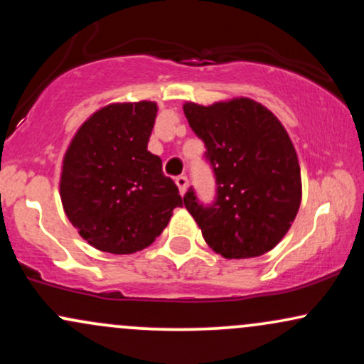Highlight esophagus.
I'll return each mask as SVG.
<instances>
[{
  "label": "esophagus",
  "mask_w": 364,
  "mask_h": 364,
  "mask_svg": "<svg viewBox=\"0 0 364 364\" xmlns=\"http://www.w3.org/2000/svg\"><path fill=\"white\" fill-rule=\"evenodd\" d=\"M174 181H176V185H178V188H179V193L181 195H185V191H186V188H188V178L186 176H178L176 179H174Z\"/></svg>",
  "instance_id": "esophagus-1"
}]
</instances>
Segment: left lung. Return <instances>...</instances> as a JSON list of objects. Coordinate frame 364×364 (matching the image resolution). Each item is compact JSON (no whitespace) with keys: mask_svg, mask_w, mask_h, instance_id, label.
<instances>
[{"mask_svg":"<svg viewBox=\"0 0 364 364\" xmlns=\"http://www.w3.org/2000/svg\"><path fill=\"white\" fill-rule=\"evenodd\" d=\"M183 109L215 179L214 202H200L191 186L183 196L207 245L224 258L270 252L301 203L298 156L281 121L246 97Z\"/></svg>","mask_w":364,"mask_h":364,"instance_id":"obj_1","label":"left lung"}]
</instances>
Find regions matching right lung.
Instances as JSON below:
<instances>
[{
  "instance_id": "right-lung-1",
  "label": "right lung",
  "mask_w": 364,
  "mask_h": 364,
  "mask_svg": "<svg viewBox=\"0 0 364 364\" xmlns=\"http://www.w3.org/2000/svg\"><path fill=\"white\" fill-rule=\"evenodd\" d=\"M156 102L111 104L92 114L66 150L61 202L70 223L101 252H140L183 205L178 186L147 150Z\"/></svg>"
}]
</instances>
